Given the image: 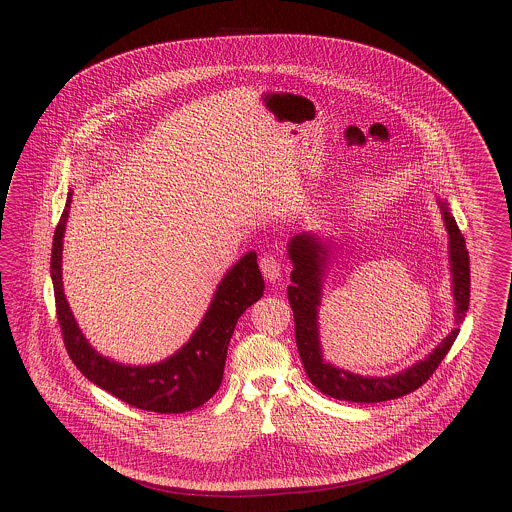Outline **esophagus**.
I'll return each instance as SVG.
<instances>
[{
  "mask_svg": "<svg viewBox=\"0 0 512 512\" xmlns=\"http://www.w3.org/2000/svg\"><path fill=\"white\" fill-rule=\"evenodd\" d=\"M259 267L268 282H276L280 278V261L274 255H263L259 261Z\"/></svg>",
  "mask_w": 512,
  "mask_h": 512,
  "instance_id": "obj_1",
  "label": "esophagus"
}]
</instances>
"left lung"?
I'll return each mask as SVG.
<instances>
[{
  "mask_svg": "<svg viewBox=\"0 0 512 512\" xmlns=\"http://www.w3.org/2000/svg\"><path fill=\"white\" fill-rule=\"evenodd\" d=\"M443 211L445 228L449 234V257H451V272H453V290H455V322L461 324L468 311L470 301V259L464 236L457 226L455 217L447 211V205H439ZM288 255L292 259V286H288V299L292 305L293 320H295V341L297 351L305 366V372L311 384L341 401L353 403H380L403 397L407 393L418 390L430 376L436 372L439 363L449 353L453 341L459 336V328H455L438 347L416 365L409 366L407 370L386 376V378H372V376H359L353 372H345L341 368L324 363L320 353L318 341L317 307L320 305V282L326 267L328 245L322 244L313 234H299L293 236L288 245Z\"/></svg>",
  "mask_w": 512,
  "mask_h": 512,
  "instance_id": "8db88e82",
  "label": "left lung"
}]
</instances>
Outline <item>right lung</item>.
Segmentation results:
<instances>
[{
    "mask_svg": "<svg viewBox=\"0 0 512 512\" xmlns=\"http://www.w3.org/2000/svg\"><path fill=\"white\" fill-rule=\"evenodd\" d=\"M71 194L67 197V209ZM59 220L51 247V280L55 313L63 343L76 368L101 390L124 403L151 413L180 414L209 401L222 382L228 343L236 322L247 307L261 299L265 280L257 265V253L244 255L226 272L211 307L190 341L171 359L149 366H124L101 357L82 336L61 282V251L69 211Z\"/></svg>",
    "mask_w": 512,
    "mask_h": 512,
    "instance_id": "1",
    "label": "right lung"
}]
</instances>
